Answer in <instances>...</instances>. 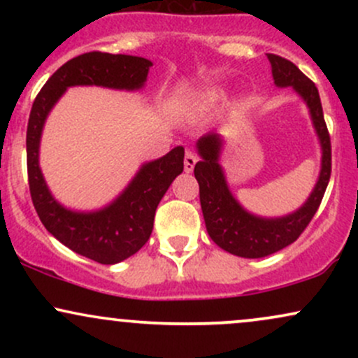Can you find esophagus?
<instances>
[{"mask_svg":"<svg viewBox=\"0 0 358 358\" xmlns=\"http://www.w3.org/2000/svg\"><path fill=\"white\" fill-rule=\"evenodd\" d=\"M183 165H185V171H187V173H192L193 168L196 165V156L192 150H187V153H185Z\"/></svg>","mask_w":358,"mask_h":358,"instance_id":"obj_1","label":"esophagus"}]
</instances>
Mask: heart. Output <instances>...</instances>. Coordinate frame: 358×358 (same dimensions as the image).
<instances>
[{
  "instance_id": "1",
  "label": "heart",
  "mask_w": 358,
  "mask_h": 358,
  "mask_svg": "<svg viewBox=\"0 0 358 358\" xmlns=\"http://www.w3.org/2000/svg\"><path fill=\"white\" fill-rule=\"evenodd\" d=\"M220 99V94L219 92H212L210 96H208V102H217Z\"/></svg>"
}]
</instances>
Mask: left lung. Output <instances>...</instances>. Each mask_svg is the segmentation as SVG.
<instances>
[{
  "instance_id": "left-lung-1",
  "label": "left lung",
  "mask_w": 358,
  "mask_h": 358,
  "mask_svg": "<svg viewBox=\"0 0 358 358\" xmlns=\"http://www.w3.org/2000/svg\"><path fill=\"white\" fill-rule=\"evenodd\" d=\"M268 59L273 69L274 84L278 87H293L310 109L311 121L322 145V170L313 192L303 207L278 219H262L242 208L229 190L224 170L219 165L220 134L208 133L199 139L196 150L202 156V162L196 163L193 173L200 187V205L208 236L227 252L249 259L278 252L301 236L322 203L331 173V143L318 89L293 62L274 53H268Z\"/></svg>"
}]
</instances>
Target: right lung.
Masks as SVG:
<instances>
[{
  "label": "right lung",
  "instance_id": "add662e5",
  "mask_svg": "<svg viewBox=\"0 0 358 358\" xmlns=\"http://www.w3.org/2000/svg\"><path fill=\"white\" fill-rule=\"evenodd\" d=\"M151 62L143 57L82 53L57 71L38 92L27 127V166L31 202L48 232L73 252L101 264H116L136 254L150 239L155 212L171 182L183 171L185 150L176 146L146 163L126 190L96 212H73L52 196L38 165L45 119L62 94L72 85H102L138 90L145 85Z\"/></svg>",
  "mask_w": 358,
  "mask_h": 358
}]
</instances>
